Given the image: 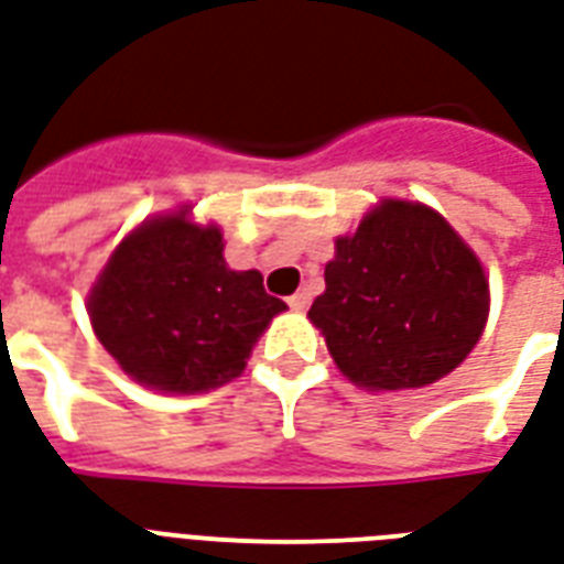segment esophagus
<instances>
[{"label": "esophagus", "mask_w": 564, "mask_h": 564, "mask_svg": "<svg viewBox=\"0 0 564 564\" xmlns=\"http://www.w3.org/2000/svg\"><path fill=\"white\" fill-rule=\"evenodd\" d=\"M290 307L292 311H307L311 307V292L299 290L295 295H290Z\"/></svg>", "instance_id": "34e87169"}]
</instances>
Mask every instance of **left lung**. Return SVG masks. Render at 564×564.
<instances>
[{
    "instance_id": "1",
    "label": "left lung",
    "mask_w": 564,
    "mask_h": 564,
    "mask_svg": "<svg viewBox=\"0 0 564 564\" xmlns=\"http://www.w3.org/2000/svg\"><path fill=\"white\" fill-rule=\"evenodd\" d=\"M311 322L351 384L405 390L449 376L479 343L488 281L476 253L423 204L381 200L339 236Z\"/></svg>"
}]
</instances>
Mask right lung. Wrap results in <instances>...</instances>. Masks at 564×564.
<instances>
[{
	"instance_id": "1",
	"label": "right lung",
	"mask_w": 564,
	"mask_h": 564,
	"mask_svg": "<svg viewBox=\"0 0 564 564\" xmlns=\"http://www.w3.org/2000/svg\"><path fill=\"white\" fill-rule=\"evenodd\" d=\"M286 311L260 272H234L215 225L159 215L118 245L88 295V316L120 369L162 393H200L245 369L265 325Z\"/></svg>"
}]
</instances>
